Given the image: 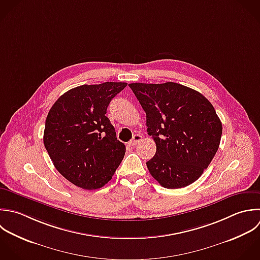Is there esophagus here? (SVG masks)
Wrapping results in <instances>:
<instances>
[{"instance_id": "obj_1", "label": "esophagus", "mask_w": 260, "mask_h": 260, "mask_svg": "<svg viewBox=\"0 0 260 260\" xmlns=\"http://www.w3.org/2000/svg\"><path fill=\"white\" fill-rule=\"evenodd\" d=\"M142 140V136H140V135H135L134 137H133V139L129 141V146H135V145H137L140 141Z\"/></svg>"}]
</instances>
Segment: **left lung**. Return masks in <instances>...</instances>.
<instances>
[{
    "label": "left lung",
    "instance_id": "obj_1",
    "mask_svg": "<svg viewBox=\"0 0 260 260\" xmlns=\"http://www.w3.org/2000/svg\"><path fill=\"white\" fill-rule=\"evenodd\" d=\"M128 86L146 112L147 132L156 143V154L147 162L151 175L170 189L198 180L221 142L222 122L212 103L173 82Z\"/></svg>",
    "mask_w": 260,
    "mask_h": 260
}]
</instances>
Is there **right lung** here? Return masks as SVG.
<instances>
[{
  "mask_svg": "<svg viewBox=\"0 0 260 260\" xmlns=\"http://www.w3.org/2000/svg\"><path fill=\"white\" fill-rule=\"evenodd\" d=\"M121 82L82 85L62 94L51 106L43 134L44 147L56 170L83 189L104 186L125 154L105 115Z\"/></svg>",
  "mask_w": 260,
  "mask_h": 260,
  "instance_id": "right-lung-1",
  "label": "right lung"
}]
</instances>
